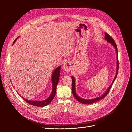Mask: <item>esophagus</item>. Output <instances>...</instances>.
<instances>
[{"instance_id":"obj_1","label":"esophagus","mask_w":132,"mask_h":132,"mask_svg":"<svg viewBox=\"0 0 132 132\" xmlns=\"http://www.w3.org/2000/svg\"><path fill=\"white\" fill-rule=\"evenodd\" d=\"M63 67H64V70L66 71H69L70 69H71V65H70V64L68 62H66V63H65L64 64V66H63Z\"/></svg>"}]
</instances>
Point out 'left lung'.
<instances>
[{
    "instance_id": "left-lung-1",
    "label": "left lung",
    "mask_w": 132,
    "mask_h": 132,
    "mask_svg": "<svg viewBox=\"0 0 132 132\" xmlns=\"http://www.w3.org/2000/svg\"><path fill=\"white\" fill-rule=\"evenodd\" d=\"M105 39L109 43H110L115 48H116V52H117V73H116V76L114 77V80H113V82L112 83V84L111 85V86L108 88V90L105 91V92L103 94V95L102 96H101L100 97H98L96 98H95V99H88V100H86V99H82L80 97H79L77 94L76 93V90H75V79L73 78V76L71 77V79H72V94L74 96V97L76 98V99L79 101V102L81 103H83V104H92V103H95L98 101H99L100 100L102 99H103L104 98H105V97L106 96V95L108 94V93L109 92V91L110 90V89L112 87V85L113 84L114 81H115V79L116 78H117V75H118V70H119V61H118V48H117V44L114 41V40L113 39L112 37L110 35H109L107 33H105Z\"/></svg>"
}]
</instances>
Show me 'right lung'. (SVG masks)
I'll return each instance as SVG.
<instances>
[{
    "label": "right lung",
    "instance_id": "obj_1",
    "mask_svg": "<svg viewBox=\"0 0 132 132\" xmlns=\"http://www.w3.org/2000/svg\"><path fill=\"white\" fill-rule=\"evenodd\" d=\"M17 39H18V37L14 41L13 43L15 42V41ZM60 72H61V66L56 68L52 73V85H53V90H52V92L50 96L47 99H46L45 100L41 101L28 100L22 98L23 99V100L26 102L28 103L29 104H30L31 105H34V106H36L42 107V106H46V105H48V104H50L51 102V101L53 100V99H54V98L55 96L56 92V87H57V84H58V82H59V81L60 79Z\"/></svg>",
    "mask_w": 132,
    "mask_h": 132
}]
</instances>
